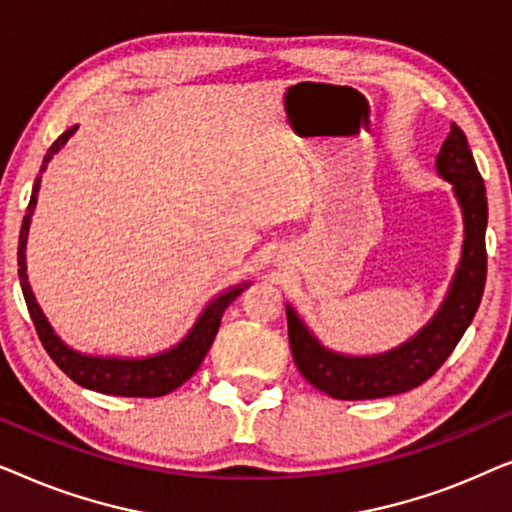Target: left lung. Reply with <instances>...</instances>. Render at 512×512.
<instances>
[{
	"label": "left lung",
	"mask_w": 512,
	"mask_h": 512,
	"mask_svg": "<svg viewBox=\"0 0 512 512\" xmlns=\"http://www.w3.org/2000/svg\"><path fill=\"white\" fill-rule=\"evenodd\" d=\"M436 165L438 172L454 184V193L464 209L466 240L450 296L440 307L436 319L417 338L389 354L347 359V356L326 352L296 317V312L286 307L293 361L300 375L328 396L340 398V401H366V398L394 396L419 387L431 375H436V370L454 352L478 312L487 282V193L459 125L452 123Z\"/></svg>",
	"instance_id": "left-lung-1"
}]
</instances>
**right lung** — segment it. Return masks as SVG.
Returning a JSON list of instances; mask_svg holds the SVG:
<instances>
[{"label":"right lung","instance_id":"1","mask_svg":"<svg viewBox=\"0 0 512 512\" xmlns=\"http://www.w3.org/2000/svg\"><path fill=\"white\" fill-rule=\"evenodd\" d=\"M74 130L76 128H69L67 132H62V135L51 144V149H48L44 156V163H41V172L46 170L48 160L53 158V153L74 135ZM39 181H41V174L37 177V181H34L30 205H27V214L23 219V226H20L18 277H20V286H23L27 312H30L32 324L37 328V335L48 356H51L55 366H58L67 377H72L76 384H81V387L86 389L100 391V394L128 396V398H156V396L170 394V391L181 387V384H184L188 377L200 368L202 359H205L209 347H212L216 333H219L223 312H226V307L233 303L237 296H240L242 289H233L216 298L214 303L202 312V317L198 319V324L193 326V331L188 333L177 347L165 354L151 356V359H142V361H121V359H95V356H83V354L72 352V349L62 345L58 335L51 331L46 317L39 310L37 300L32 296V289L30 284H27V275H25L27 228H30V216L34 212V205H37Z\"/></svg>","mask_w":512,"mask_h":512}]
</instances>
